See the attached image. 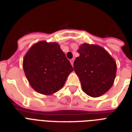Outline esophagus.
Here are the masks:
<instances>
[{
	"label": "esophagus",
	"mask_w": 132,
	"mask_h": 132,
	"mask_svg": "<svg viewBox=\"0 0 132 132\" xmlns=\"http://www.w3.org/2000/svg\"><path fill=\"white\" fill-rule=\"evenodd\" d=\"M74 61H75V59H71V60H70V64H71V65H72V66H73V64H74Z\"/></svg>",
	"instance_id": "obj_1"
}]
</instances>
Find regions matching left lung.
I'll list each match as a JSON object with an SVG mask.
<instances>
[{"mask_svg": "<svg viewBox=\"0 0 132 132\" xmlns=\"http://www.w3.org/2000/svg\"><path fill=\"white\" fill-rule=\"evenodd\" d=\"M79 57L74 62V70L80 79L84 92L92 97H98L112 86L117 64L101 46L87 43L79 46Z\"/></svg>", "mask_w": 132, "mask_h": 132, "instance_id": "8db88e82", "label": "left lung"}]
</instances>
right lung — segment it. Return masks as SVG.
I'll use <instances>...</instances> for the list:
<instances>
[{"label":"right lung","mask_w":132,"mask_h":132,"mask_svg":"<svg viewBox=\"0 0 132 132\" xmlns=\"http://www.w3.org/2000/svg\"><path fill=\"white\" fill-rule=\"evenodd\" d=\"M23 69L31 86L44 95L60 90L73 71L60 45L46 41L37 42L30 48L24 57Z\"/></svg>","instance_id":"1"}]
</instances>
